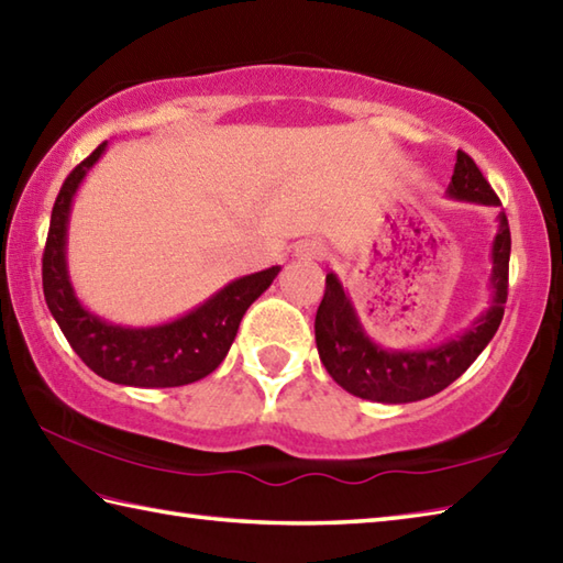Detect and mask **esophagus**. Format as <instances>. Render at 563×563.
Instances as JSON below:
<instances>
[{"label":"esophagus","instance_id":"obj_1","mask_svg":"<svg viewBox=\"0 0 563 563\" xmlns=\"http://www.w3.org/2000/svg\"><path fill=\"white\" fill-rule=\"evenodd\" d=\"M323 255H325V250L318 243H303L296 247V257H301V260H320Z\"/></svg>","mask_w":563,"mask_h":563}]
</instances>
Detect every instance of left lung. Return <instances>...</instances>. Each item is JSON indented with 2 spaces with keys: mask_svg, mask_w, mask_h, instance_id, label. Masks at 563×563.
<instances>
[{
  "mask_svg": "<svg viewBox=\"0 0 563 563\" xmlns=\"http://www.w3.org/2000/svg\"><path fill=\"white\" fill-rule=\"evenodd\" d=\"M446 194L459 201L500 206L496 191L466 153L456 151V165ZM498 233L493 240V301L476 323L440 347L406 352L384 350L366 335L357 311L335 274L325 277V294L316 313V345L328 374L350 391L376 404H412L430 398L456 382L474 364L496 335L508 301L510 228L506 213L498 216Z\"/></svg>",
  "mask_w": 563,
  "mask_h": 563,
  "instance_id": "left-lung-1",
  "label": "left lung"
}]
</instances>
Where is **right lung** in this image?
Instances as JSON below:
<instances>
[{
  "label": "right lung",
  "mask_w": 563,
  "mask_h": 563,
  "mask_svg": "<svg viewBox=\"0 0 563 563\" xmlns=\"http://www.w3.org/2000/svg\"><path fill=\"white\" fill-rule=\"evenodd\" d=\"M104 147L107 143H101L67 175L55 199L43 250L45 303L79 360L107 382L141 388H169L199 382L225 360L240 320L252 301L269 289L282 267L240 277L187 316L163 325L125 328L89 313L75 296L67 274V221H70L75 191Z\"/></svg>",
  "instance_id": "1"
}]
</instances>
